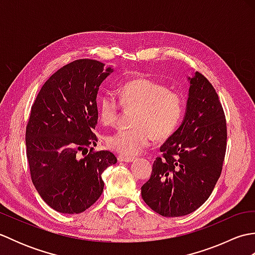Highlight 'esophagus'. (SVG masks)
Returning <instances> with one entry per match:
<instances>
[{
    "label": "esophagus",
    "mask_w": 255,
    "mask_h": 255,
    "mask_svg": "<svg viewBox=\"0 0 255 255\" xmlns=\"http://www.w3.org/2000/svg\"><path fill=\"white\" fill-rule=\"evenodd\" d=\"M117 159L119 162H133L134 161L133 156H126V155H118Z\"/></svg>",
    "instance_id": "1"
}]
</instances>
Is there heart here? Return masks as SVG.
Listing matches in <instances>:
<instances>
[{
  "instance_id": "heart-1",
  "label": "heart",
  "mask_w": 255,
  "mask_h": 255,
  "mask_svg": "<svg viewBox=\"0 0 255 255\" xmlns=\"http://www.w3.org/2000/svg\"><path fill=\"white\" fill-rule=\"evenodd\" d=\"M124 108H136L132 128H121L106 137L111 149L125 155H136L153 139H164L174 132L184 114V97L156 81L140 78L125 82L117 91ZM119 103L112 92L99 99V114L103 124L111 126L118 119Z\"/></svg>"
}]
</instances>
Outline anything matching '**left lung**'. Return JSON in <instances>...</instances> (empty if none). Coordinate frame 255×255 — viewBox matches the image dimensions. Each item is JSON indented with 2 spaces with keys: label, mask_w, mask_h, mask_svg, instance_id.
<instances>
[{
  "label": "left lung",
  "mask_w": 255,
  "mask_h": 255,
  "mask_svg": "<svg viewBox=\"0 0 255 255\" xmlns=\"http://www.w3.org/2000/svg\"><path fill=\"white\" fill-rule=\"evenodd\" d=\"M187 79L185 116L141 187L144 203L163 217L188 215L208 199L226 154L227 124L214 86L199 72Z\"/></svg>",
  "instance_id": "8db88e82"
}]
</instances>
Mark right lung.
<instances>
[{"label":"right lung","mask_w":255,"mask_h":255,"mask_svg":"<svg viewBox=\"0 0 255 255\" xmlns=\"http://www.w3.org/2000/svg\"><path fill=\"white\" fill-rule=\"evenodd\" d=\"M113 71L97 60H75L46 81L31 106L26 127L31 181L59 213L90 208L104 189L102 173L117 162L110 151L92 148L97 142V92Z\"/></svg>","instance_id":"right-lung-1"}]
</instances>
